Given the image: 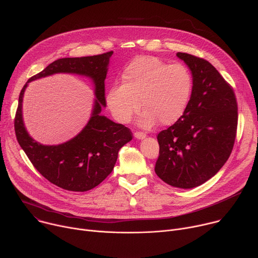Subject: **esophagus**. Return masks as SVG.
I'll use <instances>...</instances> for the list:
<instances>
[{
    "label": "esophagus",
    "instance_id": "obj_1",
    "mask_svg": "<svg viewBox=\"0 0 258 258\" xmlns=\"http://www.w3.org/2000/svg\"><path fill=\"white\" fill-rule=\"evenodd\" d=\"M134 136L137 138V140H144V138L147 136V134L141 131H136L134 132Z\"/></svg>",
    "mask_w": 258,
    "mask_h": 258
}]
</instances>
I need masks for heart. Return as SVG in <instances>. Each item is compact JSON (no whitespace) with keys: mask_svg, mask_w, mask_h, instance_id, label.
Segmentation results:
<instances>
[{"mask_svg":"<svg viewBox=\"0 0 258 258\" xmlns=\"http://www.w3.org/2000/svg\"><path fill=\"white\" fill-rule=\"evenodd\" d=\"M122 85H112L105 96L114 120L128 124L140 112V125L152 128L158 122L170 126L186 113L194 88L190 69L182 64H168L153 55H138L124 68ZM142 103H140V101Z\"/></svg>","mask_w":258,"mask_h":258,"instance_id":"b5f03b06","label":"heart"}]
</instances>
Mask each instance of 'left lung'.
Instances as JSON below:
<instances>
[{
	"label": "left lung",
	"mask_w": 258,
	"mask_h": 258,
	"mask_svg": "<svg viewBox=\"0 0 258 258\" xmlns=\"http://www.w3.org/2000/svg\"><path fill=\"white\" fill-rule=\"evenodd\" d=\"M194 88L181 120L157 136L155 172L176 188L189 189L214 176L229 158L236 136L237 102L232 87L207 60L186 52Z\"/></svg>",
	"instance_id": "obj_1"
}]
</instances>
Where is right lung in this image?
I'll return each mask as SVG.
<instances>
[{
	"label": "right lung",
	"instance_id": "add662e5",
	"mask_svg": "<svg viewBox=\"0 0 258 258\" xmlns=\"http://www.w3.org/2000/svg\"><path fill=\"white\" fill-rule=\"evenodd\" d=\"M112 53L107 51L91 56L58 58L29 78L28 82L53 73L66 72L87 75L93 79L97 100L91 120L81 134L65 144L42 146L32 140L23 126L21 114L27 83L19 94L14 117L17 142L34 167L47 181L64 190L85 192L98 186L112 171L118 150L133 137L129 128L100 114L102 106L106 105L104 81Z\"/></svg>",
	"mask_w": 258,
	"mask_h": 258
}]
</instances>
